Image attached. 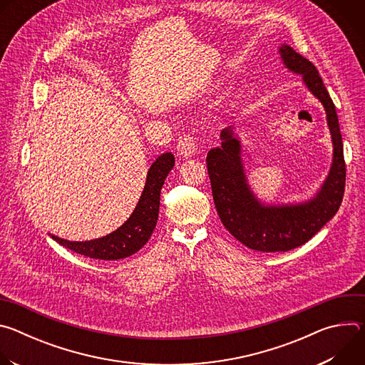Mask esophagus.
<instances>
[{"label": "esophagus", "instance_id": "1", "mask_svg": "<svg viewBox=\"0 0 365 365\" xmlns=\"http://www.w3.org/2000/svg\"><path fill=\"white\" fill-rule=\"evenodd\" d=\"M178 153L182 155V158H192V155L196 153V143L192 135H182L178 140Z\"/></svg>", "mask_w": 365, "mask_h": 365}]
</instances>
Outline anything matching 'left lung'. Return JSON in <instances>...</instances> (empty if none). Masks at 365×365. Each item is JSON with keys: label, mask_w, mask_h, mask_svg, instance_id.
Listing matches in <instances>:
<instances>
[{"label": "left lung", "mask_w": 365, "mask_h": 365, "mask_svg": "<svg viewBox=\"0 0 365 365\" xmlns=\"http://www.w3.org/2000/svg\"><path fill=\"white\" fill-rule=\"evenodd\" d=\"M283 65L300 75L304 86L324 106L332 138V165L318 192L297 203L266 205L251 190L242 163L241 140L234 125L221 131V145L206 155L217 212L224 227L245 247L289 251L314 237L338 212L345 189L344 145L334 102L317 68L289 44L279 46Z\"/></svg>", "instance_id": "8db88e82"}]
</instances>
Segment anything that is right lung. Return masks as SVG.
<instances>
[{"mask_svg":"<svg viewBox=\"0 0 365 365\" xmlns=\"http://www.w3.org/2000/svg\"><path fill=\"white\" fill-rule=\"evenodd\" d=\"M175 166V155L163 153L147 172L143 193L130 218L111 234L91 241H69L48 234L61 245L89 258L120 259L135 254L151 237L159 218L160 190Z\"/></svg>","mask_w":365,"mask_h":365,"instance_id":"obj_1","label":"right lung"}]
</instances>
